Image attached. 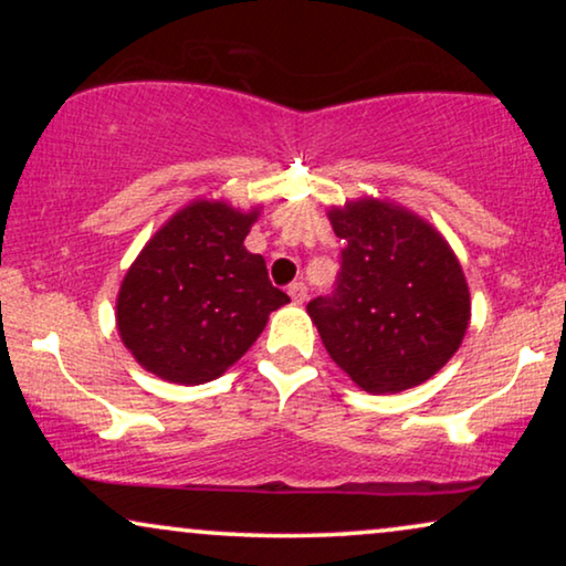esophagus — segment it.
<instances>
[{
	"mask_svg": "<svg viewBox=\"0 0 566 566\" xmlns=\"http://www.w3.org/2000/svg\"><path fill=\"white\" fill-rule=\"evenodd\" d=\"M289 296H291L293 304H304L306 296H308L306 285L301 283V281H298V283H291V289H289Z\"/></svg>",
	"mask_w": 566,
	"mask_h": 566,
	"instance_id": "1",
	"label": "esophagus"
}]
</instances>
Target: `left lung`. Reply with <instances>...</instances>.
<instances>
[{"label":"left lung","mask_w":566,"mask_h":566,"mask_svg":"<svg viewBox=\"0 0 566 566\" xmlns=\"http://www.w3.org/2000/svg\"><path fill=\"white\" fill-rule=\"evenodd\" d=\"M345 242L332 298L308 301L329 358L368 394H399L453 358L471 322L461 262L428 219L360 196L329 206Z\"/></svg>","instance_id":"obj_1"}]
</instances>
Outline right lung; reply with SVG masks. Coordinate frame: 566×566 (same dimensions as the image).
Segmentation results:
<instances>
[{
  "instance_id": "obj_1",
  "label": "right lung",
  "mask_w": 566,
  "mask_h": 566,
  "mask_svg": "<svg viewBox=\"0 0 566 566\" xmlns=\"http://www.w3.org/2000/svg\"><path fill=\"white\" fill-rule=\"evenodd\" d=\"M260 208L196 198L154 231L115 298V327L138 366L169 384L213 381L289 304L262 254L244 247Z\"/></svg>"
}]
</instances>
